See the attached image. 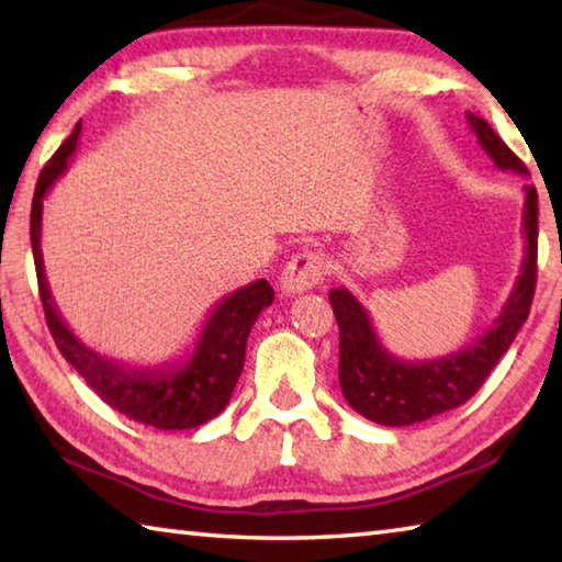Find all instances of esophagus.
<instances>
[{
	"label": "esophagus",
	"instance_id": "34e87169",
	"mask_svg": "<svg viewBox=\"0 0 562 562\" xmlns=\"http://www.w3.org/2000/svg\"><path fill=\"white\" fill-rule=\"evenodd\" d=\"M325 280V260L317 252H297L280 272V290L284 294L307 292Z\"/></svg>",
	"mask_w": 562,
	"mask_h": 562
}]
</instances>
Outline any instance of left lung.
<instances>
[{"label": "left lung", "instance_id": "1", "mask_svg": "<svg viewBox=\"0 0 562 562\" xmlns=\"http://www.w3.org/2000/svg\"><path fill=\"white\" fill-rule=\"evenodd\" d=\"M465 119L493 164L501 170L528 176L522 160L503 144L486 121L471 111L465 113ZM522 237H526V255H522L520 274L501 315L479 339L449 357L426 361L394 357L379 339L364 304L345 288L329 292L339 325V386L357 414L382 426H412L451 412L479 392L530 315L538 274V193L532 186H526Z\"/></svg>", "mask_w": 562, "mask_h": 562}]
</instances>
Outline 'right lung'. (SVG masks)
<instances>
[{"instance_id":"1","label":"right lung","mask_w":562,"mask_h":562,"mask_svg":"<svg viewBox=\"0 0 562 562\" xmlns=\"http://www.w3.org/2000/svg\"><path fill=\"white\" fill-rule=\"evenodd\" d=\"M79 133L81 123H76L71 136L44 166L32 201V252L46 325H49L64 359L111 408H116L133 422L154 426V429H195V426L215 418L231 402L233 389L243 374L247 337H250V329L260 312L272 304L274 290L268 280H255L225 294L207 315L193 351L180 361H168L160 367H131L83 345L66 327L59 310H56L42 255L44 198L56 183V178L69 168L76 144H79Z\"/></svg>"}]
</instances>
